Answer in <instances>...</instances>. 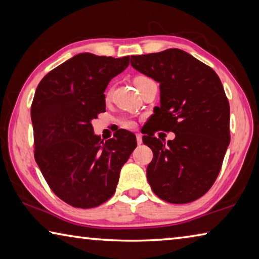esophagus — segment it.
I'll list each match as a JSON object with an SVG mask.
<instances>
[{
  "label": "esophagus",
  "instance_id": "esophagus-1",
  "mask_svg": "<svg viewBox=\"0 0 259 259\" xmlns=\"http://www.w3.org/2000/svg\"><path fill=\"white\" fill-rule=\"evenodd\" d=\"M136 138H137V144H138V145H142V144H143L142 135H140V134H136Z\"/></svg>",
  "mask_w": 259,
  "mask_h": 259
}]
</instances>
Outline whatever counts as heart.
<instances>
[{"mask_svg":"<svg viewBox=\"0 0 259 259\" xmlns=\"http://www.w3.org/2000/svg\"><path fill=\"white\" fill-rule=\"evenodd\" d=\"M146 78H147V77L143 76V75H138V76L135 77L134 82H135V84H137V83H139L140 81L146 80ZM108 95H109V93H107L106 96H108ZM121 125H123L124 128H134V126H135V122H134L133 120H131V119H128V117H124V119L121 120Z\"/></svg>","mask_w":259,"mask_h":259,"instance_id":"obj_1","label":"heart"}]
</instances>
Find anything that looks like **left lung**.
<instances>
[{"label": "left lung", "mask_w": 259, "mask_h": 259, "mask_svg": "<svg viewBox=\"0 0 259 259\" xmlns=\"http://www.w3.org/2000/svg\"><path fill=\"white\" fill-rule=\"evenodd\" d=\"M131 66L160 83L159 129L175 133L162 143L147 135L143 143L153 160L146 175L153 192L170 203L201 198L216 181L230 144V104L212 68L181 49L131 56Z\"/></svg>", "instance_id": "1"}]
</instances>
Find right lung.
I'll list each match as a JSON object with an SVG mask.
<instances>
[{
	"instance_id": "1",
	"label": "right lung",
	"mask_w": 259,
	"mask_h": 259,
	"mask_svg": "<svg viewBox=\"0 0 259 259\" xmlns=\"http://www.w3.org/2000/svg\"><path fill=\"white\" fill-rule=\"evenodd\" d=\"M128 66L129 56L78 54L48 73L35 91V161L52 192L75 208H95L112 198L122 165L137 146L126 130L103 143L91 124L106 111L109 81Z\"/></svg>"
}]
</instances>
